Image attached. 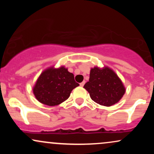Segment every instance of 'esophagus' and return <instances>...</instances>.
<instances>
[{"instance_id": "34e87169", "label": "esophagus", "mask_w": 154, "mask_h": 154, "mask_svg": "<svg viewBox=\"0 0 154 154\" xmlns=\"http://www.w3.org/2000/svg\"><path fill=\"white\" fill-rule=\"evenodd\" d=\"M85 81H83V82L79 83V85H80L81 87H83V86H84V85H85Z\"/></svg>"}]
</instances>
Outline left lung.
Instances as JSON below:
<instances>
[{"mask_svg":"<svg viewBox=\"0 0 154 154\" xmlns=\"http://www.w3.org/2000/svg\"><path fill=\"white\" fill-rule=\"evenodd\" d=\"M91 99L105 106H111L122 98L125 88L116 73L105 67L91 69L90 79L84 85Z\"/></svg>","mask_w":154,"mask_h":154,"instance_id":"obj_1","label":"left lung"}]
</instances>
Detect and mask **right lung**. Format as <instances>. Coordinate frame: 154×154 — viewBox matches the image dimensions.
I'll return each instance as SVG.
<instances>
[{
  "label": "right lung",
  "mask_w": 154,
  "mask_h": 154,
  "mask_svg": "<svg viewBox=\"0 0 154 154\" xmlns=\"http://www.w3.org/2000/svg\"><path fill=\"white\" fill-rule=\"evenodd\" d=\"M79 85L75 82L74 75L63 66L47 69L37 80L33 93L40 103L54 106L69 97L74 88Z\"/></svg>",
  "instance_id": "right-lung-1"
}]
</instances>
